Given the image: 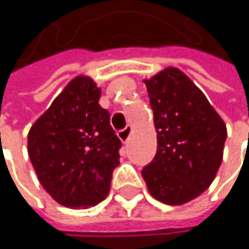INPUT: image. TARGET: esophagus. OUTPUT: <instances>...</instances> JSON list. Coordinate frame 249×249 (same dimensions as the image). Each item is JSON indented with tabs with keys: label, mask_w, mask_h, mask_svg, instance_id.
<instances>
[{
	"label": "esophagus",
	"mask_w": 249,
	"mask_h": 249,
	"mask_svg": "<svg viewBox=\"0 0 249 249\" xmlns=\"http://www.w3.org/2000/svg\"><path fill=\"white\" fill-rule=\"evenodd\" d=\"M131 132H132V126H131V125L125 126L123 131H120V132H118V137H120V140H121L124 144L128 142V140H129V137H131Z\"/></svg>",
	"instance_id": "obj_1"
}]
</instances>
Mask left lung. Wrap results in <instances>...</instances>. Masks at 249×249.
<instances>
[{
	"mask_svg": "<svg viewBox=\"0 0 249 249\" xmlns=\"http://www.w3.org/2000/svg\"><path fill=\"white\" fill-rule=\"evenodd\" d=\"M154 114L157 153L142 169L151 196L183 205L202 195L218 173L226 125L203 92L177 68L144 80Z\"/></svg>",
	"mask_w": 249,
	"mask_h": 249,
	"instance_id": "1",
	"label": "left lung"
}]
</instances>
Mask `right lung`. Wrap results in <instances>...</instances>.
I'll return each instance as SVG.
<instances>
[{"instance_id": "right-lung-1", "label": "right lung", "mask_w": 249, "mask_h": 249, "mask_svg": "<svg viewBox=\"0 0 249 249\" xmlns=\"http://www.w3.org/2000/svg\"><path fill=\"white\" fill-rule=\"evenodd\" d=\"M99 98L92 77L76 76L28 131L27 151L38 181L66 208L102 202L120 164L121 141Z\"/></svg>"}]
</instances>
